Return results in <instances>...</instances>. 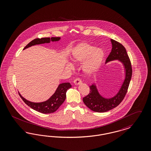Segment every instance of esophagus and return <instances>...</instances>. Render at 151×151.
I'll use <instances>...</instances> for the list:
<instances>
[{
    "mask_svg": "<svg viewBox=\"0 0 151 151\" xmlns=\"http://www.w3.org/2000/svg\"><path fill=\"white\" fill-rule=\"evenodd\" d=\"M74 83L76 85H78L82 83V81L81 80V79L77 78L75 79V80L74 81Z\"/></svg>",
    "mask_w": 151,
    "mask_h": 151,
    "instance_id": "34e87169",
    "label": "esophagus"
}]
</instances>
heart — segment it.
Returning <instances> with one entry per match:
<instances>
[{
  "mask_svg": "<svg viewBox=\"0 0 151 151\" xmlns=\"http://www.w3.org/2000/svg\"><path fill=\"white\" fill-rule=\"evenodd\" d=\"M105 57L103 49L95 48V46L87 43H81L76 46L72 51V59L74 62L81 63L82 69L86 73H91L97 70L101 65ZM67 67L72 68L71 63H69Z\"/></svg>",
  "mask_w": 151,
  "mask_h": 151,
  "instance_id": "heart-1",
  "label": "heart"
}]
</instances>
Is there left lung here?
<instances>
[{"instance_id":"1","label":"left lung","mask_w":151,"mask_h":151,"mask_svg":"<svg viewBox=\"0 0 151 151\" xmlns=\"http://www.w3.org/2000/svg\"><path fill=\"white\" fill-rule=\"evenodd\" d=\"M112 48L106 60L105 64L113 60H118L124 66L125 80L118 93L111 98H105L98 92L96 86L92 84L90 86V93L83 98V101L89 109L96 112H106L117 106L123 100L127 93L132 76L131 62L124 46L120 43L111 40Z\"/></svg>"}]
</instances>
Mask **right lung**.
Masks as SVG:
<instances>
[{
	"mask_svg": "<svg viewBox=\"0 0 151 151\" xmlns=\"http://www.w3.org/2000/svg\"><path fill=\"white\" fill-rule=\"evenodd\" d=\"M60 37H52V38H37L31 41L29 43L26 45L24 50L29 48L31 46L36 45H40L43 43H48L52 42L59 41ZM72 87L70 83H63L59 85L55 92L47 100L41 103H34L30 101L23 98L20 93L19 94L21 98L24 101L26 105L30 106L34 110L39 111L43 114L52 113L54 111H56L60 105H61L66 99V92L67 90Z\"/></svg>",
	"mask_w": 151,
	"mask_h": 151,
	"instance_id": "1",
	"label": "right lung"
}]
</instances>
